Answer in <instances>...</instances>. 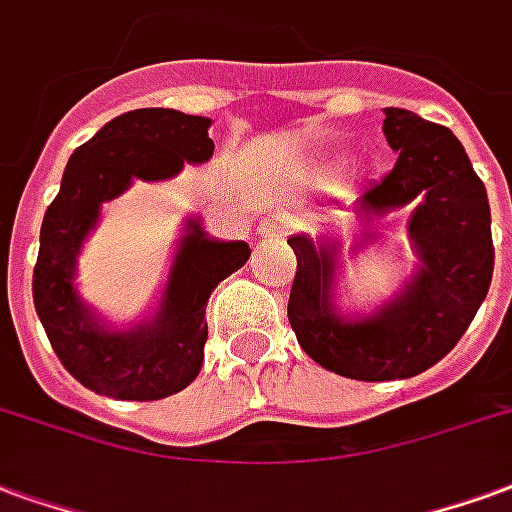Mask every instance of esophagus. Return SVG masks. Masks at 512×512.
Here are the masks:
<instances>
[{
	"label": "esophagus",
	"instance_id": "1",
	"mask_svg": "<svg viewBox=\"0 0 512 512\" xmlns=\"http://www.w3.org/2000/svg\"><path fill=\"white\" fill-rule=\"evenodd\" d=\"M283 229H286V223L281 218H275V215H267V218H261L256 223V231H259V237L264 240H272V237H281Z\"/></svg>",
	"mask_w": 512,
	"mask_h": 512
}]
</instances>
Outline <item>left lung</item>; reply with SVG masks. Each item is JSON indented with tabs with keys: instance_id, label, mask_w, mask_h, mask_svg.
I'll use <instances>...</instances> for the list:
<instances>
[{
	"instance_id": "8db88e82",
	"label": "left lung",
	"mask_w": 512,
	"mask_h": 512,
	"mask_svg": "<svg viewBox=\"0 0 512 512\" xmlns=\"http://www.w3.org/2000/svg\"><path fill=\"white\" fill-rule=\"evenodd\" d=\"M384 136L398 160L363 190L357 212L374 223L414 204L409 240L420 267L412 281L371 316L349 319L333 302L335 245L289 237L297 256L289 294L294 335L322 368L360 382L409 379L439 363L472 324L494 272L486 185L453 130L406 108H384Z\"/></svg>"
}]
</instances>
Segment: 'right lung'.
<instances>
[{"label": "right lung", "instance_id": "add662e5", "mask_svg": "<svg viewBox=\"0 0 512 512\" xmlns=\"http://www.w3.org/2000/svg\"><path fill=\"white\" fill-rule=\"evenodd\" d=\"M210 125L174 108L119 114L70 155L48 204L32 275L35 311L67 374L98 395L158 401L185 390L204 363L207 300L251 256L248 242L212 240L201 220L188 218L158 311L128 330L103 324L76 289V259L103 201L117 199L133 179L158 182L185 163H207L215 152Z\"/></svg>", "mask_w": 512, "mask_h": 512}]
</instances>
